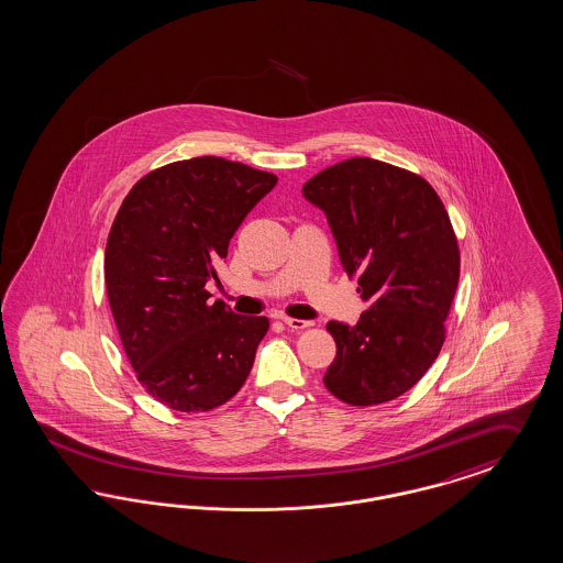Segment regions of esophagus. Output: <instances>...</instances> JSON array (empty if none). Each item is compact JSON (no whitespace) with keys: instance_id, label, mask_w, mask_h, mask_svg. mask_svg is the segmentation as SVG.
I'll return each mask as SVG.
<instances>
[{"instance_id":"34e87169","label":"esophagus","mask_w":563,"mask_h":563,"mask_svg":"<svg viewBox=\"0 0 563 563\" xmlns=\"http://www.w3.org/2000/svg\"><path fill=\"white\" fill-rule=\"evenodd\" d=\"M283 322L287 324V329L291 330H303L310 329L311 322L308 320H299V318H283Z\"/></svg>"}]
</instances>
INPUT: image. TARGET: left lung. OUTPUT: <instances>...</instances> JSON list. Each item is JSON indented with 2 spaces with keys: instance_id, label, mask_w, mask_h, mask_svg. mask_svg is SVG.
Returning <instances> with one entry per match:
<instances>
[{
  "instance_id": "1",
  "label": "left lung",
  "mask_w": 563,
  "mask_h": 563,
  "mask_svg": "<svg viewBox=\"0 0 563 563\" xmlns=\"http://www.w3.org/2000/svg\"><path fill=\"white\" fill-rule=\"evenodd\" d=\"M324 210L341 264L368 301L355 327L329 322L336 357L324 385L368 408L413 387L446 336L460 280V245L427 178L372 157H351L303 185Z\"/></svg>"
}]
</instances>
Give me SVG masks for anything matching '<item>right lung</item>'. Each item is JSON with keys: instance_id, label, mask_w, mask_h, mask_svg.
<instances>
[{"instance_id": "obj_1", "label": "right lung", "mask_w": 563, "mask_h": 563, "mask_svg": "<svg viewBox=\"0 0 563 563\" xmlns=\"http://www.w3.org/2000/svg\"><path fill=\"white\" fill-rule=\"evenodd\" d=\"M276 175L201 155L155 168L124 197L106 245V291L136 380L176 411H210L239 393L266 316L210 303L206 283Z\"/></svg>"}]
</instances>
